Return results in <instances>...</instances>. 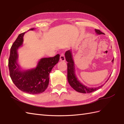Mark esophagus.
I'll return each instance as SVG.
<instances>
[{
    "label": "esophagus",
    "instance_id": "1",
    "mask_svg": "<svg viewBox=\"0 0 124 124\" xmlns=\"http://www.w3.org/2000/svg\"><path fill=\"white\" fill-rule=\"evenodd\" d=\"M65 60V56L64 53H62L60 55V61H64Z\"/></svg>",
    "mask_w": 124,
    "mask_h": 124
}]
</instances>
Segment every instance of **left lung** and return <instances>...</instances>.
I'll list each match as a JSON object with an SVG mask.
<instances>
[{
	"label": "left lung",
	"mask_w": 124,
	"mask_h": 124,
	"mask_svg": "<svg viewBox=\"0 0 124 124\" xmlns=\"http://www.w3.org/2000/svg\"><path fill=\"white\" fill-rule=\"evenodd\" d=\"M95 31L96 33L97 34H99V35L104 34V33L102 32L100 30L95 29ZM65 60H66V61L68 62V82H69L70 85L71 86L75 91L81 93H89L95 91L97 90V89H99L102 87L103 85L100 86L98 87L90 88L88 87L83 85L82 83H81L80 81L78 80L77 78L76 77V76L75 75L74 61H73L72 58V54L71 51L70 50H68V51H67L65 53ZM114 59L112 60V62H114Z\"/></svg>",
	"instance_id": "left-lung-1"
}]
</instances>
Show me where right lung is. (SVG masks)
<instances>
[{
  "mask_svg": "<svg viewBox=\"0 0 124 124\" xmlns=\"http://www.w3.org/2000/svg\"><path fill=\"white\" fill-rule=\"evenodd\" d=\"M30 30H33L34 29ZM24 33L23 32L18 35L10 48L8 60L9 75L13 83L20 90L31 94H40L45 91L48 87L49 73L59 62L60 55L41 59L34 69L21 70L17 62V49L22 45Z\"/></svg>",
  "mask_w": 124,
  "mask_h": 124,
  "instance_id": "1",
  "label": "right lung"
}]
</instances>
